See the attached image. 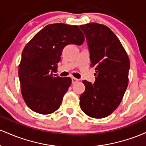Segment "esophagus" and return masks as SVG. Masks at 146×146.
I'll return each instance as SVG.
<instances>
[{
  "instance_id": "34e87169",
  "label": "esophagus",
  "mask_w": 146,
  "mask_h": 146,
  "mask_svg": "<svg viewBox=\"0 0 146 146\" xmlns=\"http://www.w3.org/2000/svg\"><path fill=\"white\" fill-rule=\"evenodd\" d=\"M78 81H79V79H78V78H76L74 77H72V83H76V82H78Z\"/></svg>"
}]
</instances>
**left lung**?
Returning <instances> with one entry per match:
<instances>
[{
	"mask_svg": "<svg viewBox=\"0 0 146 146\" xmlns=\"http://www.w3.org/2000/svg\"><path fill=\"white\" fill-rule=\"evenodd\" d=\"M86 36L91 67H95L94 84L83 80L85 92L80 106L89 117L109 116L121 102L128 85L130 59L117 36L107 26L97 23L80 25Z\"/></svg>",
	"mask_w": 146,
	"mask_h": 146,
	"instance_id": "8db88e82",
	"label": "left lung"
}]
</instances>
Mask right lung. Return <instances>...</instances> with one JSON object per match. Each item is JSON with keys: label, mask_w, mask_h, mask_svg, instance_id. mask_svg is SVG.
Wrapping results in <instances>:
<instances>
[{"label": "right lung", "mask_w": 146, "mask_h": 146, "mask_svg": "<svg viewBox=\"0 0 146 146\" xmlns=\"http://www.w3.org/2000/svg\"><path fill=\"white\" fill-rule=\"evenodd\" d=\"M84 34L77 25L54 23L45 26L24 47L19 65L21 94L34 112L50 114L59 108L72 83L70 77L54 76L63 48L81 45Z\"/></svg>", "instance_id": "right-lung-1"}]
</instances>
